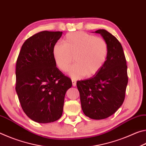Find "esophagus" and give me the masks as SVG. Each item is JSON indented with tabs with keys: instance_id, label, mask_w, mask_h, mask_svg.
Segmentation results:
<instances>
[{
	"instance_id": "34e87169",
	"label": "esophagus",
	"mask_w": 146,
	"mask_h": 146,
	"mask_svg": "<svg viewBox=\"0 0 146 146\" xmlns=\"http://www.w3.org/2000/svg\"><path fill=\"white\" fill-rule=\"evenodd\" d=\"M71 82H72L73 86H76V82L75 80H74V79H72V80H71Z\"/></svg>"
}]
</instances>
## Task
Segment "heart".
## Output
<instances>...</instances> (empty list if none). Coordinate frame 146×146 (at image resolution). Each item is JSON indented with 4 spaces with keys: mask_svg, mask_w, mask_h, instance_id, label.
<instances>
[{
    "mask_svg": "<svg viewBox=\"0 0 146 146\" xmlns=\"http://www.w3.org/2000/svg\"><path fill=\"white\" fill-rule=\"evenodd\" d=\"M108 55V45L104 39L84 31L68 33L63 44L57 43L53 48V55L57 67L68 71L73 62L70 75L74 79L95 75L104 65Z\"/></svg>",
    "mask_w": 146,
    "mask_h": 146,
    "instance_id": "obj_1",
    "label": "heart"
}]
</instances>
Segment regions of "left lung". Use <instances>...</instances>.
Returning a JSON list of instances; mask_svg holds the SVG:
<instances>
[{"mask_svg": "<svg viewBox=\"0 0 146 146\" xmlns=\"http://www.w3.org/2000/svg\"><path fill=\"white\" fill-rule=\"evenodd\" d=\"M100 34L108 45V55L102 69L88 79L76 82L81 106L89 118L101 120L110 117L123 102L128 82L127 66L122 46L105 29Z\"/></svg>", "mask_w": 146, "mask_h": 146, "instance_id": "8db88e82", "label": "left lung"}]
</instances>
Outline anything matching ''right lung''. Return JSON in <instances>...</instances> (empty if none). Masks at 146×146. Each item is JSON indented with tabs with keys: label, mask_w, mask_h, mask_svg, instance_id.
Segmentation results:
<instances>
[{
	"label": "right lung",
	"mask_w": 146,
	"mask_h": 146,
	"mask_svg": "<svg viewBox=\"0 0 146 146\" xmlns=\"http://www.w3.org/2000/svg\"><path fill=\"white\" fill-rule=\"evenodd\" d=\"M62 31H43L27 39L16 64V92L24 112L32 120L55 122L63 112L71 79L56 68L53 48Z\"/></svg>",
	"instance_id": "right-lung-1"
}]
</instances>
